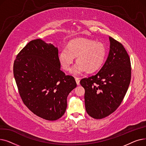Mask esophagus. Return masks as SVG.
I'll list each match as a JSON object with an SVG mask.
<instances>
[{
	"mask_svg": "<svg viewBox=\"0 0 146 146\" xmlns=\"http://www.w3.org/2000/svg\"><path fill=\"white\" fill-rule=\"evenodd\" d=\"M75 80L76 82V83H77L78 85H80V79L78 78H75Z\"/></svg>",
	"mask_w": 146,
	"mask_h": 146,
	"instance_id": "obj_1",
	"label": "esophagus"
}]
</instances>
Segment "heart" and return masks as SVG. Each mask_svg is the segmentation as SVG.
I'll return each mask as SVG.
<instances>
[{
	"mask_svg": "<svg viewBox=\"0 0 146 146\" xmlns=\"http://www.w3.org/2000/svg\"><path fill=\"white\" fill-rule=\"evenodd\" d=\"M78 63L72 68L71 72L78 75L87 71L92 72L100 67L106 56L105 45L99 41L88 38H79L69 42L67 48H63L59 53L60 63L64 70L70 69L74 57Z\"/></svg>",
	"mask_w": 146,
	"mask_h": 146,
	"instance_id": "obj_1",
	"label": "heart"
}]
</instances>
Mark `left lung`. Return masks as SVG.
<instances>
[{
	"label": "left lung",
	"mask_w": 146,
	"mask_h": 146,
	"mask_svg": "<svg viewBox=\"0 0 146 146\" xmlns=\"http://www.w3.org/2000/svg\"><path fill=\"white\" fill-rule=\"evenodd\" d=\"M109 38L110 52L101 70L80 82L85 90L86 111L95 119L108 117L118 108L131 81V61L127 51L121 42Z\"/></svg>",
	"instance_id": "left-lung-1"
}]
</instances>
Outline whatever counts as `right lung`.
<instances>
[{"label":"right lung","instance_id":"add662e5","mask_svg":"<svg viewBox=\"0 0 146 146\" xmlns=\"http://www.w3.org/2000/svg\"><path fill=\"white\" fill-rule=\"evenodd\" d=\"M13 75L24 104L49 121L63 115L67 96L77 86L73 76L60 70L58 48L41 39L31 41L18 54Z\"/></svg>","mask_w":146,"mask_h":146}]
</instances>
